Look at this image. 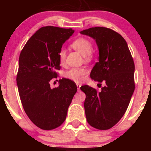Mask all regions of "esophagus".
<instances>
[{"label": "esophagus", "mask_w": 151, "mask_h": 151, "mask_svg": "<svg viewBox=\"0 0 151 151\" xmlns=\"http://www.w3.org/2000/svg\"><path fill=\"white\" fill-rule=\"evenodd\" d=\"M80 86H81V84H77V87H78V90L79 91L80 89Z\"/></svg>", "instance_id": "34e87169"}]
</instances>
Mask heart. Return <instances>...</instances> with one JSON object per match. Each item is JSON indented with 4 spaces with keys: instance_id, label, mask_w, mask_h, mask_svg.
Here are the masks:
<instances>
[{
    "instance_id": "1",
    "label": "heart",
    "mask_w": 151,
    "mask_h": 151,
    "mask_svg": "<svg viewBox=\"0 0 151 151\" xmlns=\"http://www.w3.org/2000/svg\"><path fill=\"white\" fill-rule=\"evenodd\" d=\"M71 46L76 50L85 56L86 58H89L92 56L93 45L91 42L85 38H78L71 43ZM59 62L60 64H63L66 58V51L65 49H62L58 53ZM87 70L84 67L71 68L65 73V76L68 79L73 80L76 82L83 81L85 78Z\"/></svg>"
}]
</instances>
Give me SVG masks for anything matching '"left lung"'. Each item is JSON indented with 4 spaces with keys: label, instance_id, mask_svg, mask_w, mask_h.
Instances as JSON below:
<instances>
[{
    "label": "left lung",
    "instance_id": "8db88e82",
    "mask_svg": "<svg viewBox=\"0 0 151 151\" xmlns=\"http://www.w3.org/2000/svg\"><path fill=\"white\" fill-rule=\"evenodd\" d=\"M80 34L96 40L99 62L90 76L105 84L100 91L88 85L80 87L86 94V121L95 129L108 130L120 120L129 106L135 90V64L124 38L114 30L96 27Z\"/></svg>",
    "mask_w": 151,
    "mask_h": 151
}]
</instances>
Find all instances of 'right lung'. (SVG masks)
I'll list each match as a JSON object with an SVG mask.
<instances>
[{
	"mask_svg": "<svg viewBox=\"0 0 151 151\" xmlns=\"http://www.w3.org/2000/svg\"><path fill=\"white\" fill-rule=\"evenodd\" d=\"M73 32L72 29L42 27L20 52L16 76L20 100L30 120L42 130H53L65 122L77 92L76 84L66 78L59 80L57 88L49 84L58 76V53Z\"/></svg>",
	"mask_w": 151,
	"mask_h": 151,
	"instance_id": "obj_1",
	"label": "right lung"
}]
</instances>
